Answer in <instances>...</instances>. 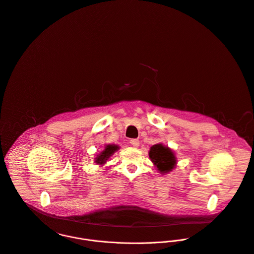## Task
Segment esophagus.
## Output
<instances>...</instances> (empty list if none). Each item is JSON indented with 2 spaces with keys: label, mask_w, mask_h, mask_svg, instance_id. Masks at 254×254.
<instances>
[{
  "label": "esophagus",
  "mask_w": 254,
  "mask_h": 254,
  "mask_svg": "<svg viewBox=\"0 0 254 254\" xmlns=\"http://www.w3.org/2000/svg\"><path fill=\"white\" fill-rule=\"evenodd\" d=\"M129 143H130L132 146L137 147V146L139 145V140H138V139H136V138H132V139H130V140H129Z\"/></svg>",
  "instance_id": "1"
}]
</instances>
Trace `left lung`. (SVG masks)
<instances>
[{
    "label": "left lung",
    "mask_w": 254,
    "mask_h": 254,
    "mask_svg": "<svg viewBox=\"0 0 254 254\" xmlns=\"http://www.w3.org/2000/svg\"><path fill=\"white\" fill-rule=\"evenodd\" d=\"M149 157L161 173L171 171L176 164V157L172 150L162 144H155L149 150Z\"/></svg>",
    "instance_id": "8db88e82"
}]
</instances>
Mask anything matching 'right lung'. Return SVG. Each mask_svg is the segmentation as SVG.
Masks as SVG:
<instances>
[{"label": "right lung", "mask_w": 254, "mask_h": 254, "mask_svg": "<svg viewBox=\"0 0 254 254\" xmlns=\"http://www.w3.org/2000/svg\"><path fill=\"white\" fill-rule=\"evenodd\" d=\"M118 146L117 145H107L106 146V148H105V150L101 153V154H99L98 155V157L96 158V162L97 163H99V164H104L109 158H110V156L116 151V150H118Z\"/></svg>", "instance_id": "obj_1"}]
</instances>
